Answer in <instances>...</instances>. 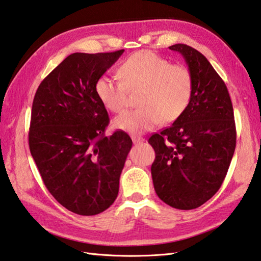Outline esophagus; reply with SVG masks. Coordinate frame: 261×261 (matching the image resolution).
Segmentation results:
<instances>
[{
    "label": "esophagus",
    "instance_id": "esophagus-1",
    "mask_svg": "<svg viewBox=\"0 0 261 261\" xmlns=\"http://www.w3.org/2000/svg\"><path fill=\"white\" fill-rule=\"evenodd\" d=\"M132 141H134L135 145H136V143H141V142H143V138L132 136Z\"/></svg>",
    "mask_w": 261,
    "mask_h": 261
}]
</instances>
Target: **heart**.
I'll return each mask as SVG.
<instances>
[{
    "mask_svg": "<svg viewBox=\"0 0 261 261\" xmlns=\"http://www.w3.org/2000/svg\"><path fill=\"white\" fill-rule=\"evenodd\" d=\"M120 80L101 76L95 94L111 112L124 109L127 93L139 91V109L126 111L114 120V126L129 134H141L160 122L167 124L178 120L190 105L194 93L191 70L181 64L151 51L141 50L127 57L119 67Z\"/></svg>",
    "mask_w": 261,
    "mask_h": 261,
    "instance_id": "heart-1",
    "label": "heart"
}]
</instances>
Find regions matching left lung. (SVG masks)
<instances>
[{"label": "left lung", "instance_id": "left-lung-1", "mask_svg": "<svg viewBox=\"0 0 261 261\" xmlns=\"http://www.w3.org/2000/svg\"><path fill=\"white\" fill-rule=\"evenodd\" d=\"M169 49L185 58L194 93L184 114L149 138L156 153L151 176L163 202L193 210L219 191L228 173L237 142L233 108L223 80L205 56L184 43Z\"/></svg>", "mask_w": 261, "mask_h": 261}]
</instances>
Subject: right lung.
I'll list each match as a JSON object with an SVG mask.
<instances>
[{
  "label": "right lung",
  "mask_w": 261,
  "mask_h": 261,
  "mask_svg": "<svg viewBox=\"0 0 261 261\" xmlns=\"http://www.w3.org/2000/svg\"><path fill=\"white\" fill-rule=\"evenodd\" d=\"M123 51L69 55L33 98L31 156L56 201L80 215H95L113 204L132 147L124 131L105 136L110 118L95 94L96 81Z\"/></svg>",
  "instance_id": "1"
}]
</instances>
